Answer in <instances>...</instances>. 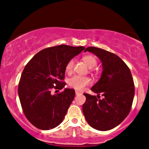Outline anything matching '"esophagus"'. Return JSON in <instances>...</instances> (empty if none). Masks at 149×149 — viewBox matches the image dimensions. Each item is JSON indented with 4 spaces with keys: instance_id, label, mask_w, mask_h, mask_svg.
<instances>
[{
    "instance_id": "1",
    "label": "esophagus",
    "mask_w": 149,
    "mask_h": 149,
    "mask_svg": "<svg viewBox=\"0 0 149 149\" xmlns=\"http://www.w3.org/2000/svg\"><path fill=\"white\" fill-rule=\"evenodd\" d=\"M80 94H81V93H80V92H78V91H76V95H80Z\"/></svg>"
}]
</instances>
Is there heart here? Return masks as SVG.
<instances>
[{
  "mask_svg": "<svg viewBox=\"0 0 149 149\" xmlns=\"http://www.w3.org/2000/svg\"><path fill=\"white\" fill-rule=\"evenodd\" d=\"M83 60L90 69L95 67L97 63L96 59L92 55L85 56L83 58ZM73 66H74V60L71 59L68 61L66 65V71L69 73L71 72L73 69ZM90 83H91V80L88 77L80 76H75L70 78L69 80V85L70 86L77 90H83L85 87L90 84Z\"/></svg>",
  "mask_w": 149,
  "mask_h": 149,
  "instance_id": "obj_1",
  "label": "heart"
}]
</instances>
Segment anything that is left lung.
Segmentation results:
<instances>
[{
    "instance_id": "obj_1",
    "label": "left lung",
    "mask_w": 149,
    "mask_h": 149,
    "mask_svg": "<svg viewBox=\"0 0 149 149\" xmlns=\"http://www.w3.org/2000/svg\"><path fill=\"white\" fill-rule=\"evenodd\" d=\"M86 51L100 59L103 71L100 79L91 88L97 97L83 94L86 97L83 114L92 127L109 130L120 124L130 111L134 96V81L130 70L118 56L95 47H87Z\"/></svg>"
}]
</instances>
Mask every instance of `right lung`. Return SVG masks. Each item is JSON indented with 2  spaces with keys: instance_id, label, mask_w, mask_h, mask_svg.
<instances>
[{
  "instance_id": "obj_1",
  "label": "right lung",
  "mask_w": 149,
  "mask_h": 149,
  "mask_svg": "<svg viewBox=\"0 0 149 149\" xmlns=\"http://www.w3.org/2000/svg\"><path fill=\"white\" fill-rule=\"evenodd\" d=\"M85 47L60 45L38 52L22 73L18 94L22 110L28 120L36 127L48 130L64 120L75 97V90L64 89L52 95V89L61 90L66 65Z\"/></svg>"
}]
</instances>
